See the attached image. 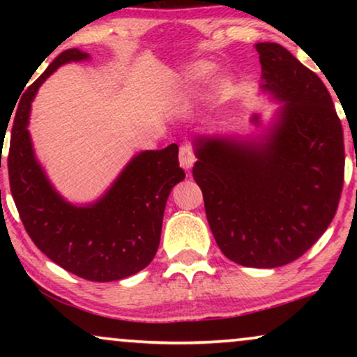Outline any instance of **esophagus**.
Masks as SVG:
<instances>
[{"mask_svg":"<svg viewBox=\"0 0 357 357\" xmlns=\"http://www.w3.org/2000/svg\"><path fill=\"white\" fill-rule=\"evenodd\" d=\"M178 162H180V167L185 169V170H190L193 167L195 164V154H193V149L190 144H183L180 146V151H178Z\"/></svg>","mask_w":357,"mask_h":357,"instance_id":"1","label":"esophagus"}]
</instances>
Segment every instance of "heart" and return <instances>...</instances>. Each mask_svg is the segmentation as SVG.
Wrapping results in <instances>:
<instances>
[{
  "mask_svg": "<svg viewBox=\"0 0 357 357\" xmlns=\"http://www.w3.org/2000/svg\"><path fill=\"white\" fill-rule=\"evenodd\" d=\"M206 70H208L206 66H198L197 70L193 71V75H192V79H195V81H199V79H202V77H203L204 75H206ZM219 87H221V91H224V89H226V84H224V82H222V84L219 86Z\"/></svg>",
  "mask_w": 357,
  "mask_h": 357,
  "instance_id": "heart-1",
  "label": "heart"
}]
</instances>
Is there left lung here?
I'll use <instances>...</instances> for the list:
<instances>
[{"mask_svg":"<svg viewBox=\"0 0 357 357\" xmlns=\"http://www.w3.org/2000/svg\"><path fill=\"white\" fill-rule=\"evenodd\" d=\"M260 89L281 107L263 135H197L193 178L218 247L242 266L304 255L335 218L344 177L343 128L320 77L273 42Z\"/></svg>","mask_w":357,"mask_h":357,"instance_id":"left-lung-1","label":"left lung"}]
</instances>
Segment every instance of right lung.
<instances>
[{"mask_svg": "<svg viewBox=\"0 0 357 357\" xmlns=\"http://www.w3.org/2000/svg\"><path fill=\"white\" fill-rule=\"evenodd\" d=\"M86 52L60 53L29 87L14 116L8 170L19 216L33 243L56 265L87 281H119L153 261L160 242L165 203L185 178L178 146L141 151L96 202L61 197L36 158L29 115L38 87L61 65L89 60Z\"/></svg>", "mask_w": 357, "mask_h": 357, "instance_id": "add662e5", "label": "right lung"}]
</instances>
